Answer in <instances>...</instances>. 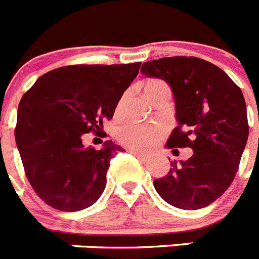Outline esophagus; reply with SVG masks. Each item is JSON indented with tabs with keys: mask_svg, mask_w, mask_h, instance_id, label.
I'll use <instances>...</instances> for the list:
<instances>
[{
	"mask_svg": "<svg viewBox=\"0 0 259 259\" xmlns=\"http://www.w3.org/2000/svg\"><path fill=\"white\" fill-rule=\"evenodd\" d=\"M128 152L132 153V154H135L137 158H140V159H144V161L149 158V154H144V153H140L139 150H136V149H128Z\"/></svg>",
	"mask_w": 259,
	"mask_h": 259,
	"instance_id": "obj_1",
	"label": "esophagus"
}]
</instances>
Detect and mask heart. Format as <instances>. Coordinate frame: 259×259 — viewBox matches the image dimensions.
Returning a JSON list of instances; mask_svg holds the SVG:
<instances>
[{
  "label": "heart",
  "instance_id": "obj_1",
  "mask_svg": "<svg viewBox=\"0 0 259 259\" xmlns=\"http://www.w3.org/2000/svg\"><path fill=\"white\" fill-rule=\"evenodd\" d=\"M144 88H145L146 96L149 98L163 91H170L168 85L159 79L148 80ZM164 134H166V130L159 124H127L120 128L119 140L132 149L148 150L161 140Z\"/></svg>",
  "mask_w": 259,
  "mask_h": 259
}]
</instances>
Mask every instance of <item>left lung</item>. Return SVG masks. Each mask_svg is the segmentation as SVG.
I'll return each instance as SVG.
<instances>
[{"instance_id": "obj_1", "label": "left lung", "mask_w": 259, "mask_h": 259, "mask_svg": "<svg viewBox=\"0 0 259 259\" xmlns=\"http://www.w3.org/2000/svg\"><path fill=\"white\" fill-rule=\"evenodd\" d=\"M141 74L171 87L178 127L166 146L191 148L187 161H175L154 180L158 194L172 206L197 210L227 191L239 168L249 136L241 89L218 66L196 57H167L145 62Z\"/></svg>"}]
</instances>
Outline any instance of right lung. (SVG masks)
<instances>
[{
	"instance_id": "add662e5",
	"label": "right lung",
	"mask_w": 259,
	"mask_h": 259,
	"mask_svg": "<svg viewBox=\"0 0 259 259\" xmlns=\"http://www.w3.org/2000/svg\"><path fill=\"white\" fill-rule=\"evenodd\" d=\"M141 63L74 65L38 77L18 107L15 141L29 184L61 211L92 206L106 187L110 159L122 148H85L84 134L113 118Z\"/></svg>"
}]
</instances>
